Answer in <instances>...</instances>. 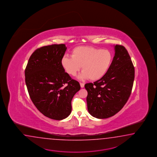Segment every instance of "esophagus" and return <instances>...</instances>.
<instances>
[{
	"instance_id": "1",
	"label": "esophagus",
	"mask_w": 157,
	"mask_h": 157,
	"mask_svg": "<svg viewBox=\"0 0 157 157\" xmlns=\"http://www.w3.org/2000/svg\"><path fill=\"white\" fill-rule=\"evenodd\" d=\"M80 85L81 88H83L84 87V84L83 83H80Z\"/></svg>"
}]
</instances>
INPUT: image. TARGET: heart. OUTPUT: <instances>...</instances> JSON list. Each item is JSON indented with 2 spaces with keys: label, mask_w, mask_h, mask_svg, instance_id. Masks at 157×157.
<instances>
[{
  "label": "heart",
  "mask_w": 157,
  "mask_h": 157,
  "mask_svg": "<svg viewBox=\"0 0 157 157\" xmlns=\"http://www.w3.org/2000/svg\"><path fill=\"white\" fill-rule=\"evenodd\" d=\"M113 55L108 49L90 46H80L74 49L71 57L65 56L61 65L67 73L75 76L82 66L81 78L97 80L104 76L112 64Z\"/></svg>",
  "instance_id": "1"
}]
</instances>
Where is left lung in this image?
Returning a JSON list of instances; mask_svg holds the SVG:
<instances>
[{
	"mask_svg": "<svg viewBox=\"0 0 157 157\" xmlns=\"http://www.w3.org/2000/svg\"><path fill=\"white\" fill-rule=\"evenodd\" d=\"M115 55L108 71L94 83L85 84L88 92L87 108L96 118L111 117L128 101L135 78V68L124 46H114Z\"/></svg>",
	"mask_w": 157,
	"mask_h": 157,
	"instance_id": "left-lung-1",
	"label": "left lung"
}]
</instances>
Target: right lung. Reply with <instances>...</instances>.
<instances>
[{"instance_id":"1","label":"right lung","mask_w":157,"mask_h":157,"mask_svg":"<svg viewBox=\"0 0 157 157\" xmlns=\"http://www.w3.org/2000/svg\"><path fill=\"white\" fill-rule=\"evenodd\" d=\"M66 49L60 44L36 49L25 70L28 92L35 107L45 117L59 121L70 115L71 100L80 89L79 82L61 65Z\"/></svg>"}]
</instances>
